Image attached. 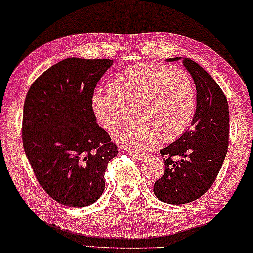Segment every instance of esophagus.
Listing matches in <instances>:
<instances>
[{"instance_id": "1", "label": "esophagus", "mask_w": 253, "mask_h": 253, "mask_svg": "<svg viewBox=\"0 0 253 253\" xmlns=\"http://www.w3.org/2000/svg\"><path fill=\"white\" fill-rule=\"evenodd\" d=\"M130 156H132L133 159H135V160H143L145 159V155H141V154H135V153H130Z\"/></svg>"}]
</instances>
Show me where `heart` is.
I'll use <instances>...</instances> for the list:
<instances>
[{
	"label": "heart",
	"instance_id": "b5f03b06",
	"mask_svg": "<svg viewBox=\"0 0 253 253\" xmlns=\"http://www.w3.org/2000/svg\"><path fill=\"white\" fill-rule=\"evenodd\" d=\"M194 82L185 70L159 64H136L125 70L111 89H98L92 110L107 130L136 121L116 134L117 141L134 150L170 142L185 132L196 111Z\"/></svg>",
	"mask_w": 253,
	"mask_h": 253
}]
</instances>
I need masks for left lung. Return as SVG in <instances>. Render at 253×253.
<instances>
[{"instance_id":"obj_1","label":"left lung","mask_w":253,"mask_h":253,"mask_svg":"<svg viewBox=\"0 0 253 253\" xmlns=\"http://www.w3.org/2000/svg\"><path fill=\"white\" fill-rule=\"evenodd\" d=\"M196 86L197 105L190 128L160 150L165 171L154 184V194L169 204H184L201 197L215 182L229 145V105L215 79L189 58L181 60ZM172 156H181L172 162Z\"/></svg>"}]
</instances>
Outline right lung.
Here are the masks:
<instances>
[{
    "instance_id": "1",
    "label": "right lung",
    "mask_w": 253,
    "mask_h": 253,
    "mask_svg": "<svg viewBox=\"0 0 253 253\" xmlns=\"http://www.w3.org/2000/svg\"><path fill=\"white\" fill-rule=\"evenodd\" d=\"M111 59L66 58L29 88L22 139L37 181L68 207L93 204L105 189V171L118 148L92 110L97 83Z\"/></svg>"
}]
</instances>
